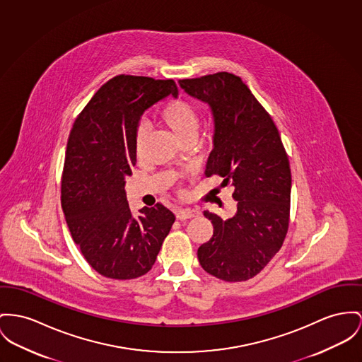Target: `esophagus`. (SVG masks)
<instances>
[{
    "label": "esophagus",
    "instance_id": "esophagus-1",
    "mask_svg": "<svg viewBox=\"0 0 362 362\" xmlns=\"http://www.w3.org/2000/svg\"><path fill=\"white\" fill-rule=\"evenodd\" d=\"M199 213L197 210H193V209H178L175 211V216L178 219L184 221V219H189V218L196 217Z\"/></svg>",
    "mask_w": 362,
    "mask_h": 362
}]
</instances>
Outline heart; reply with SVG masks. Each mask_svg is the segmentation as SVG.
I'll use <instances>...</instances> for the list:
<instances>
[{"mask_svg":"<svg viewBox=\"0 0 362 362\" xmlns=\"http://www.w3.org/2000/svg\"><path fill=\"white\" fill-rule=\"evenodd\" d=\"M158 119L170 129L182 143L192 140L197 134L200 118L199 112L189 101L184 98H175L169 101L158 114ZM146 129L140 127L137 132V152L143 149Z\"/></svg>","mask_w":362,"mask_h":362,"instance_id":"b5f03b06","label":"heart"}]
</instances>
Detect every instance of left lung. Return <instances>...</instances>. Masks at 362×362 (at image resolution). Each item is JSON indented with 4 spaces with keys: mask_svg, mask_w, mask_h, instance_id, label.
I'll return each mask as SVG.
<instances>
[{
    "mask_svg": "<svg viewBox=\"0 0 362 362\" xmlns=\"http://www.w3.org/2000/svg\"><path fill=\"white\" fill-rule=\"evenodd\" d=\"M180 86L207 103L214 117V149L206 175L235 187L236 214L222 219L210 211L213 238L202 244V267L236 283L257 276L281 248L289 223L291 169L279 130L240 76L230 73L181 79Z\"/></svg>",
    "mask_w": 362,
    "mask_h": 362,
    "instance_id": "left-lung-1",
    "label": "left lung"
}]
</instances>
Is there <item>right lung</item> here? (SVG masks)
Instances as JSON below:
<instances>
[{
	"instance_id": "add662e5",
	"label": "right lung",
	"mask_w": 362,
	"mask_h": 362,
	"mask_svg": "<svg viewBox=\"0 0 362 362\" xmlns=\"http://www.w3.org/2000/svg\"><path fill=\"white\" fill-rule=\"evenodd\" d=\"M173 95V79L118 75L104 83L74 122L62 177V207L82 255L97 273L137 279L156 261L175 217L158 203L132 216L126 177L137 162L145 110Z\"/></svg>"
}]
</instances>
